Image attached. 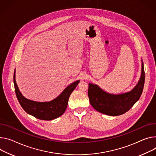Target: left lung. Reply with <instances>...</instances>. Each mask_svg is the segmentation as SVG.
Listing matches in <instances>:
<instances>
[{"mask_svg":"<svg viewBox=\"0 0 156 156\" xmlns=\"http://www.w3.org/2000/svg\"><path fill=\"white\" fill-rule=\"evenodd\" d=\"M144 81V68L142 60L140 78L136 86L129 92L112 94L105 92L96 84L89 83L88 94L90 104L96 111L106 115H122L139 100L143 91Z\"/></svg>","mask_w":156,"mask_h":156,"instance_id":"obj_1","label":"left lung"}]
</instances>
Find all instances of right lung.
<instances>
[{
	"instance_id": "right-lung-1",
	"label": "right lung",
	"mask_w": 156,
	"mask_h": 156,
	"mask_svg": "<svg viewBox=\"0 0 156 156\" xmlns=\"http://www.w3.org/2000/svg\"><path fill=\"white\" fill-rule=\"evenodd\" d=\"M79 82L80 80H78L71 84L57 98L51 101L37 102L28 100L22 94L16 81V70L13 73L15 91L20 105L28 114L41 120L50 121L62 116L67 108L71 93L77 87Z\"/></svg>"
}]
</instances>
